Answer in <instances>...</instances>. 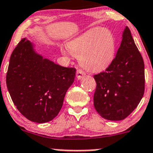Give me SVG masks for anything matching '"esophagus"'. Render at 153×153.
I'll return each mask as SVG.
<instances>
[{
  "label": "esophagus",
  "mask_w": 153,
  "mask_h": 153,
  "mask_svg": "<svg viewBox=\"0 0 153 153\" xmlns=\"http://www.w3.org/2000/svg\"><path fill=\"white\" fill-rule=\"evenodd\" d=\"M85 72L82 70V69H78L76 72V76L78 79H81L82 77H84L85 75Z\"/></svg>",
  "instance_id": "esophagus-1"
}]
</instances>
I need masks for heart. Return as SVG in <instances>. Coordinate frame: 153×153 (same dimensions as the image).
Segmentation results:
<instances>
[{"label": "heart", "mask_w": 153, "mask_h": 153, "mask_svg": "<svg viewBox=\"0 0 153 153\" xmlns=\"http://www.w3.org/2000/svg\"><path fill=\"white\" fill-rule=\"evenodd\" d=\"M62 54L78 57L81 66L93 72L106 69L116 53V40L107 28H93L60 47Z\"/></svg>", "instance_id": "1"}]
</instances>
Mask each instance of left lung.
<instances>
[{
  "label": "left lung",
  "instance_id": "8db88e82",
  "mask_svg": "<svg viewBox=\"0 0 153 153\" xmlns=\"http://www.w3.org/2000/svg\"><path fill=\"white\" fill-rule=\"evenodd\" d=\"M93 77V103L102 117L122 120L137 108L144 93V63L128 27L112 63Z\"/></svg>",
  "mask_w": 153,
  "mask_h": 153
}]
</instances>
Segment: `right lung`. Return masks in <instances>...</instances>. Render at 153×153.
<instances>
[{
	"label": "right lung",
	"instance_id": "obj_1",
	"mask_svg": "<svg viewBox=\"0 0 153 153\" xmlns=\"http://www.w3.org/2000/svg\"><path fill=\"white\" fill-rule=\"evenodd\" d=\"M75 72V68L42 58L24 38L12 53L6 81L19 112L32 122L43 123L59 114Z\"/></svg>",
	"mask_w": 153,
	"mask_h": 153
}]
</instances>
